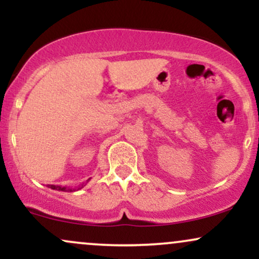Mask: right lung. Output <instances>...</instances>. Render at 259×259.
<instances>
[{"label": "right lung", "mask_w": 259, "mask_h": 259, "mask_svg": "<svg viewBox=\"0 0 259 259\" xmlns=\"http://www.w3.org/2000/svg\"><path fill=\"white\" fill-rule=\"evenodd\" d=\"M90 180V179H89ZM88 180V181H89ZM88 181H86V183H88ZM85 186V184H81V185H80L78 189H72V187H67V186H56V185H49V187L50 189H52V190H58V191H64V192H67V191H75V190H80L81 189V187H84Z\"/></svg>", "instance_id": "right-lung-1"}]
</instances>
